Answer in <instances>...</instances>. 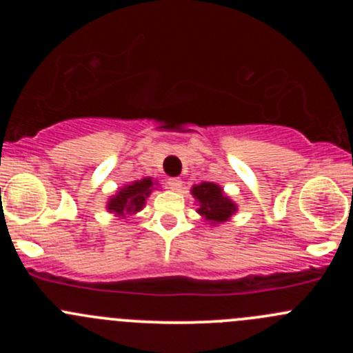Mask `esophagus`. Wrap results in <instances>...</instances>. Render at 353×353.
I'll return each instance as SVG.
<instances>
[{
  "label": "esophagus",
  "instance_id": "34e87169",
  "mask_svg": "<svg viewBox=\"0 0 353 353\" xmlns=\"http://www.w3.org/2000/svg\"><path fill=\"white\" fill-rule=\"evenodd\" d=\"M167 184H169L170 190L174 191H179L181 188H183V181H181L179 177H170V179L167 181Z\"/></svg>",
  "mask_w": 353,
  "mask_h": 353
}]
</instances>
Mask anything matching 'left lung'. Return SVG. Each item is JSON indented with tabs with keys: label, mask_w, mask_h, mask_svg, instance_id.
Listing matches in <instances>:
<instances>
[{
	"label": "left lung",
	"mask_w": 353,
	"mask_h": 353,
	"mask_svg": "<svg viewBox=\"0 0 353 353\" xmlns=\"http://www.w3.org/2000/svg\"><path fill=\"white\" fill-rule=\"evenodd\" d=\"M191 193L199 201V215L205 216L206 220H212V223L225 222L237 210L236 205L222 193L220 186L213 183H201L193 186Z\"/></svg>",
	"instance_id": "1"
}]
</instances>
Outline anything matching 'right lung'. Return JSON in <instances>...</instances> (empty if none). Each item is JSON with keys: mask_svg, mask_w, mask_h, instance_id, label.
Masks as SVG:
<instances>
[{"mask_svg": "<svg viewBox=\"0 0 353 353\" xmlns=\"http://www.w3.org/2000/svg\"><path fill=\"white\" fill-rule=\"evenodd\" d=\"M150 177H145L141 181H134L130 186H124L123 190L117 191L114 198H110L108 208L117 215H128V213L140 212L141 206L145 205V198L152 193Z\"/></svg>", "mask_w": 353, "mask_h": 353, "instance_id": "right-lung-1", "label": "right lung"}]
</instances>
